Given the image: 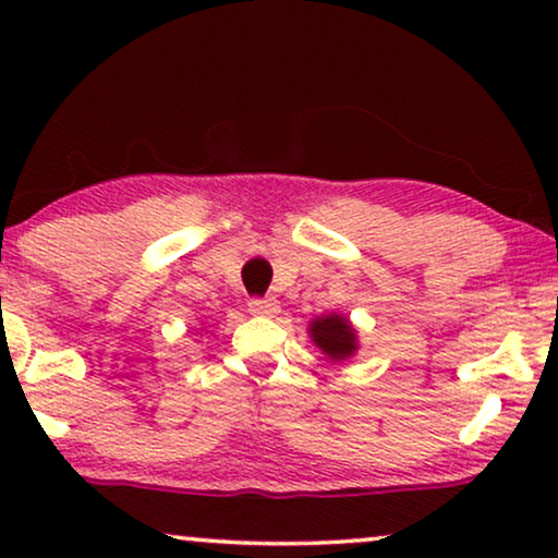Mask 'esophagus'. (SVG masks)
I'll return each instance as SVG.
<instances>
[{"instance_id":"obj_1","label":"esophagus","mask_w":558,"mask_h":558,"mask_svg":"<svg viewBox=\"0 0 558 558\" xmlns=\"http://www.w3.org/2000/svg\"><path fill=\"white\" fill-rule=\"evenodd\" d=\"M248 312L251 315H262V317H271L279 312V302L274 296H254L248 302Z\"/></svg>"}]
</instances>
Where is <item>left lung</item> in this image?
Masks as SVG:
<instances>
[{
  "instance_id": "1",
  "label": "left lung",
  "mask_w": 558,
  "mask_h": 558,
  "mask_svg": "<svg viewBox=\"0 0 558 558\" xmlns=\"http://www.w3.org/2000/svg\"><path fill=\"white\" fill-rule=\"evenodd\" d=\"M310 338L330 361H345L357 350L355 327L342 315H325L312 319Z\"/></svg>"
}]
</instances>
